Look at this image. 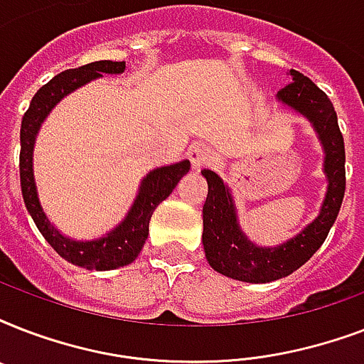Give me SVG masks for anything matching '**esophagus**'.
<instances>
[{
	"instance_id": "obj_1",
	"label": "esophagus",
	"mask_w": 364,
	"mask_h": 364,
	"mask_svg": "<svg viewBox=\"0 0 364 364\" xmlns=\"http://www.w3.org/2000/svg\"><path fill=\"white\" fill-rule=\"evenodd\" d=\"M187 156H188V160H191L193 168H196V170H198V168L205 166L211 159H213V151H211L208 145H204V143H194V145H191V147H188Z\"/></svg>"
}]
</instances>
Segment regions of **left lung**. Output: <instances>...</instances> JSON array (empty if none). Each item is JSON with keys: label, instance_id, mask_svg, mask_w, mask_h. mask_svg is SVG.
I'll return each instance as SVG.
<instances>
[{"label": "left lung", "instance_id": "obj_1", "mask_svg": "<svg viewBox=\"0 0 364 364\" xmlns=\"http://www.w3.org/2000/svg\"><path fill=\"white\" fill-rule=\"evenodd\" d=\"M293 81L277 92L283 104L306 115L314 122L325 147V171L328 177L327 198L323 202L321 213L310 227L291 242L279 247L262 249L247 242L236 223L232 198L228 188L211 170H204L208 179V198L204 202L205 259L213 270L238 282L268 283L285 277L299 270L321 247L328 230L338 217L340 205L346 193V149L340 132L338 117L331 100L316 82H311L300 71L291 70Z\"/></svg>", "mask_w": 364, "mask_h": 364}]
</instances>
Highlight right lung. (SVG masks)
I'll return each instance as SVG.
<instances>
[{
  "instance_id": "add662e5",
  "label": "right lung",
  "mask_w": 364,
  "mask_h": 364,
  "mask_svg": "<svg viewBox=\"0 0 364 364\" xmlns=\"http://www.w3.org/2000/svg\"><path fill=\"white\" fill-rule=\"evenodd\" d=\"M124 68V62L100 60V62L81 65L75 70L62 71L37 90L36 96L31 98L30 107L22 117V126H20V187H22L26 210L30 211L31 219L39 228V232L43 234V238L50 243V247L62 259L87 270H113L136 260L149 236V221H151L153 211L162 200L170 196L177 181L191 168V162L183 160L177 164L164 166V168L151 171L143 179L139 194L132 205L130 213L126 215L124 223L102 240L73 242V240L64 238L48 223L37 200L33 171H31V151H33L37 130L45 121V117L48 115V111L53 109L65 94H70L71 90L92 81L96 77H102V73H122Z\"/></svg>"
}]
</instances>
